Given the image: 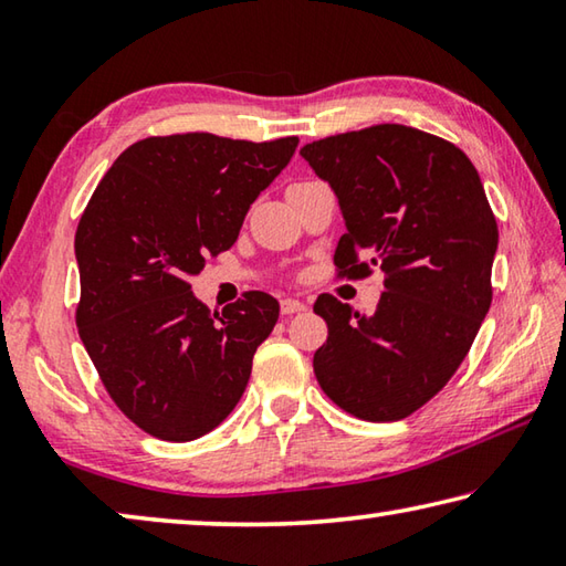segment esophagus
Returning a JSON list of instances; mask_svg holds the SVG:
<instances>
[{"instance_id": "1", "label": "esophagus", "mask_w": 566, "mask_h": 566, "mask_svg": "<svg viewBox=\"0 0 566 566\" xmlns=\"http://www.w3.org/2000/svg\"><path fill=\"white\" fill-rule=\"evenodd\" d=\"M304 310H306V304L300 300H282V314H296Z\"/></svg>"}]
</instances>
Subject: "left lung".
I'll return each instance as SVG.
<instances>
[{
  "instance_id": "left-lung-1",
  "label": "left lung",
  "mask_w": 566,
  "mask_h": 566,
  "mask_svg": "<svg viewBox=\"0 0 566 566\" xmlns=\"http://www.w3.org/2000/svg\"><path fill=\"white\" fill-rule=\"evenodd\" d=\"M300 155L337 195L347 232L334 264L387 274L375 314L317 296L329 337L314 375L354 417L405 419L452 379L490 312L500 232L482 179L452 142L405 124L337 134ZM359 251L369 263L356 262Z\"/></svg>"
}]
</instances>
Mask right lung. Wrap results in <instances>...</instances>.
<instances>
[{"label": "right lung", "mask_w": 566, "mask_h": 566, "mask_svg": "<svg viewBox=\"0 0 566 566\" xmlns=\"http://www.w3.org/2000/svg\"><path fill=\"white\" fill-rule=\"evenodd\" d=\"M296 145L207 132L142 139L114 159L84 209L76 327L114 405L151 437L191 442L244 395L280 302L247 292L209 312L189 280L237 242Z\"/></svg>", "instance_id": "obj_1"}]
</instances>
